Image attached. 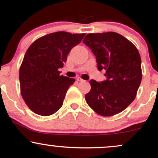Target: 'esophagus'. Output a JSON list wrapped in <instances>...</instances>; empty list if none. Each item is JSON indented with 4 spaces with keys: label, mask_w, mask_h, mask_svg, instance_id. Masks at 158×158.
<instances>
[{
    "label": "esophagus",
    "mask_w": 158,
    "mask_h": 158,
    "mask_svg": "<svg viewBox=\"0 0 158 158\" xmlns=\"http://www.w3.org/2000/svg\"><path fill=\"white\" fill-rule=\"evenodd\" d=\"M77 81H83L84 80L80 78V77H77Z\"/></svg>",
    "instance_id": "1"
}]
</instances>
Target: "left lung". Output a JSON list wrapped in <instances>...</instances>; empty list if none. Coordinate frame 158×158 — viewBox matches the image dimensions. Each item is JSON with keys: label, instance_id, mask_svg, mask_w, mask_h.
Masks as SVG:
<instances>
[{"label": "left lung", "instance_id": "left-lung-1", "mask_svg": "<svg viewBox=\"0 0 158 158\" xmlns=\"http://www.w3.org/2000/svg\"><path fill=\"white\" fill-rule=\"evenodd\" d=\"M83 43L92 50L97 69L106 71V79H91L85 95L88 105L104 117L117 114L136 97L142 80L141 59L132 42L115 32L89 34Z\"/></svg>", "mask_w": 158, "mask_h": 158}]
</instances>
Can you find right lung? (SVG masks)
Listing matches in <instances>:
<instances>
[{"instance_id": "obj_1", "label": "right lung", "mask_w": 158, "mask_h": 158, "mask_svg": "<svg viewBox=\"0 0 158 158\" xmlns=\"http://www.w3.org/2000/svg\"><path fill=\"white\" fill-rule=\"evenodd\" d=\"M86 34L59 31L44 35L28 48L20 67L21 95L35 114L48 116L63 104L66 92L74 79L60 76L71 49L81 41Z\"/></svg>"}]
</instances>
